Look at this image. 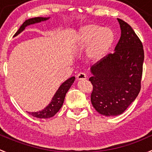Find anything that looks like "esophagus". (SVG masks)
Here are the masks:
<instances>
[{"label": "esophagus", "mask_w": 152, "mask_h": 152, "mask_svg": "<svg viewBox=\"0 0 152 152\" xmlns=\"http://www.w3.org/2000/svg\"><path fill=\"white\" fill-rule=\"evenodd\" d=\"M78 80H85L87 79V76L85 73H79L76 76Z\"/></svg>", "instance_id": "esophagus-1"}]
</instances>
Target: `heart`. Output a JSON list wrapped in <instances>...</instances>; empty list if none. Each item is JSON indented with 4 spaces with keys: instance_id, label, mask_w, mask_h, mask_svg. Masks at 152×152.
I'll return each mask as SVG.
<instances>
[{
    "instance_id": "1",
    "label": "heart",
    "mask_w": 152,
    "mask_h": 152,
    "mask_svg": "<svg viewBox=\"0 0 152 152\" xmlns=\"http://www.w3.org/2000/svg\"><path fill=\"white\" fill-rule=\"evenodd\" d=\"M115 40L110 28L96 23L81 26L72 39V48L82 51L86 49V57L91 63H98L107 56Z\"/></svg>"
}]
</instances>
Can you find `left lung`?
<instances>
[{"label":"left lung","mask_w":152,"mask_h":152,"mask_svg":"<svg viewBox=\"0 0 152 152\" xmlns=\"http://www.w3.org/2000/svg\"><path fill=\"white\" fill-rule=\"evenodd\" d=\"M121 36L115 52L106 56L91 67L93 85L91 100L102 115L123 113L133 102L141 88L143 46L132 26L117 18Z\"/></svg>","instance_id":"1"}]
</instances>
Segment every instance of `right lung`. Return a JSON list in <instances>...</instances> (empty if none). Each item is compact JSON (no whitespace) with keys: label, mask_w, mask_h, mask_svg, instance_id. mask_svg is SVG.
Listing matches in <instances>:
<instances>
[{"label":"right lung","mask_w":152,"mask_h":152,"mask_svg":"<svg viewBox=\"0 0 152 152\" xmlns=\"http://www.w3.org/2000/svg\"><path fill=\"white\" fill-rule=\"evenodd\" d=\"M50 18H43V17H36L33 18H29L28 20H25L23 23V24L20 26L18 30L16 32V33L14 35V37L20 34L22 31L24 30L25 27L29 25L34 24V23H39V22L45 21V20H48ZM75 77L72 76L70 79L66 80L65 82H63L57 91L56 92L55 95L53 97L52 100H51L50 103L46 107L43 109L42 110H39L37 112H28L29 114L34 117H37V118L40 119H48L50 118V117H53L56 113L60 110V108L62 106L63 103H64V98H65V95L71 85L74 82Z\"/></svg>","instance_id":"right-lung-1"}]
</instances>
